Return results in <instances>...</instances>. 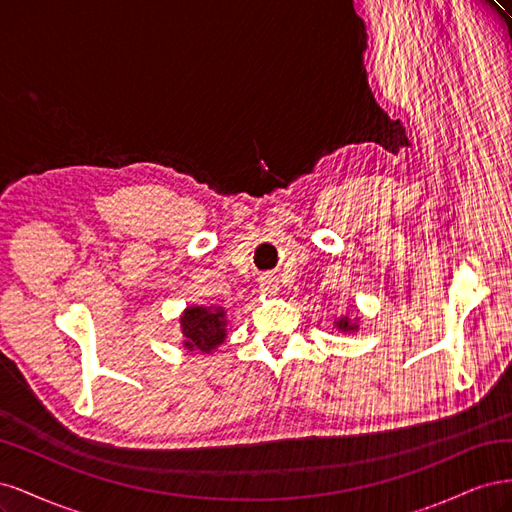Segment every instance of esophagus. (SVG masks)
<instances>
[{
    "mask_svg": "<svg viewBox=\"0 0 512 512\" xmlns=\"http://www.w3.org/2000/svg\"><path fill=\"white\" fill-rule=\"evenodd\" d=\"M260 290L265 294H275L277 290H280V284H277L275 277L265 275V277H260Z\"/></svg>",
    "mask_w": 512,
    "mask_h": 512,
    "instance_id": "34e87169",
    "label": "esophagus"
}]
</instances>
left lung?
Segmentation results:
<instances>
[{"label": "left lung", "instance_id": "1", "mask_svg": "<svg viewBox=\"0 0 512 512\" xmlns=\"http://www.w3.org/2000/svg\"><path fill=\"white\" fill-rule=\"evenodd\" d=\"M333 324H335L337 331H342V333H354V331H359V316H354V318H350V316H339Z\"/></svg>", "mask_w": 512, "mask_h": 512}]
</instances>
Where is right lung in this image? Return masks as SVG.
<instances>
[{
    "instance_id": "add662e5",
    "label": "right lung",
    "mask_w": 512,
    "mask_h": 512,
    "mask_svg": "<svg viewBox=\"0 0 512 512\" xmlns=\"http://www.w3.org/2000/svg\"><path fill=\"white\" fill-rule=\"evenodd\" d=\"M179 327L185 350L211 354L226 342V309L220 305H188L179 316Z\"/></svg>"
}]
</instances>
